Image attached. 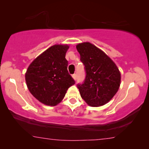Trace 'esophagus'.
<instances>
[{
    "instance_id": "1",
    "label": "esophagus",
    "mask_w": 149,
    "mask_h": 149,
    "mask_svg": "<svg viewBox=\"0 0 149 149\" xmlns=\"http://www.w3.org/2000/svg\"><path fill=\"white\" fill-rule=\"evenodd\" d=\"M72 78L74 79V80H76V79H77V74H73L72 75Z\"/></svg>"
}]
</instances>
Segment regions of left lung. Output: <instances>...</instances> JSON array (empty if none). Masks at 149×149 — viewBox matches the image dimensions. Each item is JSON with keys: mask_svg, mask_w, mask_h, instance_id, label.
Segmentation results:
<instances>
[{"mask_svg": "<svg viewBox=\"0 0 149 149\" xmlns=\"http://www.w3.org/2000/svg\"><path fill=\"white\" fill-rule=\"evenodd\" d=\"M86 73L82 84H78L81 96L91 107H100L111 100L117 92L121 74L113 60L90 42L77 45Z\"/></svg>", "mask_w": 149, "mask_h": 149, "instance_id": "1", "label": "left lung"}]
</instances>
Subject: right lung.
<instances>
[{
    "mask_svg": "<svg viewBox=\"0 0 149 149\" xmlns=\"http://www.w3.org/2000/svg\"><path fill=\"white\" fill-rule=\"evenodd\" d=\"M67 45H55L38 56L28 66L25 74L30 92L40 102L56 106L75 81L67 70L65 58Z\"/></svg>",
    "mask_w": 149,
    "mask_h": 149,
    "instance_id": "add662e5",
    "label": "right lung"
}]
</instances>
